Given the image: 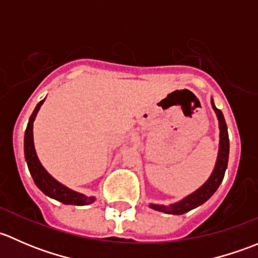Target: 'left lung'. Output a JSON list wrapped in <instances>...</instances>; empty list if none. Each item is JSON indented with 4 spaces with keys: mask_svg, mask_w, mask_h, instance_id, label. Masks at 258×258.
Masks as SVG:
<instances>
[{
    "mask_svg": "<svg viewBox=\"0 0 258 258\" xmlns=\"http://www.w3.org/2000/svg\"><path fill=\"white\" fill-rule=\"evenodd\" d=\"M212 107L215 110L216 114L218 118V124H220V151H218V158L216 162L215 170H213L211 177L207 179L206 183L202 187H200L196 192L187 196L182 201L177 202L175 205H170V206H160V205H151V209L158 211V212L170 213V215H183V213L188 212V211L196 209V207L201 206L202 204L207 201L220 187L221 182L225 177L226 168H227L228 163V152H230V141H228V132H227V124H226L225 117L221 110H218L213 103V100L211 101Z\"/></svg>",
    "mask_w": 258,
    "mask_h": 258,
    "instance_id": "1",
    "label": "left lung"
}]
</instances>
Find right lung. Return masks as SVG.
Here are the masks:
<instances>
[{
  "mask_svg": "<svg viewBox=\"0 0 258 258\" xmlns=\"http://www.w3.org/2000/svg\"><path fill=\"white\" fill-rule=\"evenodd\" d=\"M43 101H40L37 106H36L35 111L30 117L28 121L27 128H26L25 134V158L27 162L28 170H30L31 176H32L33 181H35L36 186L41 189L45 195L48 197L57 200V201L62 202L64 205H76V206H85V205H90L95 201V197H87L85 195L77 194V192L72 191V189L67 188L63 184L57 182L56 179L48 175L47 171L42 167L41 162L38 161L37 155H36L35 146H33V121L40 110L41 105Z\"/></svg>",
  "mask_w": 258,
  "mask_h": 258,
  "instance_id": "1",
  "label": "right lung"
}]
</instances>
